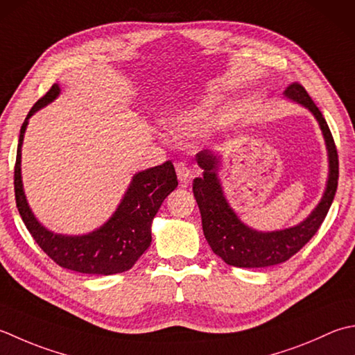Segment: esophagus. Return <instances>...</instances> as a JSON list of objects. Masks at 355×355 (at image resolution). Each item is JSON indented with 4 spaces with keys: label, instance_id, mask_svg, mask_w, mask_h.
I'll list each match as a JSON object with an SVG mask.
<instances>
[{
    "label": "esophagus",
    "instance_id": "1",
    "mask_svg": "<svg viewBox=\"0 0 355 355\" xmlns=\"http://www.w3.org/2000/svg\"><path fill=\"white\" fill-rule=\"evenodd\" d=\"M175 171H177V177L180 180V183H182V186H187V183H189V177H191V169L187 168V164L183 162L177 163Z\"/></svg>",
    "mask_w": 355,
    "mask_h": 355
}]
</instances>
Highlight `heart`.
Returning <instances> with one entry per match:
<instances>
[{"label": "heart", "instance_id": "heart-1", "mask_svg": "<svg viewBox=\"0 0 355 355\" xmlns=\"http://www.w3.org/2000/svg\"><path fill=\"white\" fill-rule=\"evenodd\" d=\"M214 106H215L214 101H207V103L203 104V106L193 109V110H191V112H184L182 115H178L175 118V126H178V128H189V126H192V124H196L201 116L209 112V110Z\"/></svg>", "mask_w": 355, "mask_h": 355}]
</instances>
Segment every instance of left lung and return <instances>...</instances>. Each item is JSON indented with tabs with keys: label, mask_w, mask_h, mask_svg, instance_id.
<instances>
[{
	"label": "left lung",
	"mask_w": 355,
	"mask_h": 355,
	"mask_svg": "<svg viewBox=\"0 0 355 355\" xmlns=\"http://www.w3.org/2000/svg\"><path fill=\"white\" fill-rule=\"evenodd\" d=\"M284 95L308 107L320 124L329 154L328 184L322 201L303 223L284 231L257 232L241 223L223 197L215 173L218 168V158L209 150H201L196 159L203 169V177L193 180V197L197 200L207 243L212 251L221 257V260L229 266L266 268L289 260L314 237L336 196L338 184V154L328 123L300 83H291L284 90Z\"/></svg>",
	"instance_id": "left-lung-1"
}]
</instances>
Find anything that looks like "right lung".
Listing matches in <instances>:
<instances>
[{"label": "right lung", "instance_id": "right-lung-1", "mask_svg": "<svg viewBox=\"0 0 355 355\" xmlns=\"http://www.w3.org/2000/svg\"><path fill=\"white\" fill-rule=\"evenodd\" d=\"M60 87L53 85L33 104L19 130L13 186L18 212L27 231L37 245L58 266L81 274L112 275L129 270L150 246V225L163 200L178 184L177 173L171 162L137 173L129 189L106 225L83 237H64L41 226L33 217L23 192L21 183V144H23L27 120L40 107L57 98Z\"/></svg>", "mask_w": 355, "mask_h": 355}]
</instances>
